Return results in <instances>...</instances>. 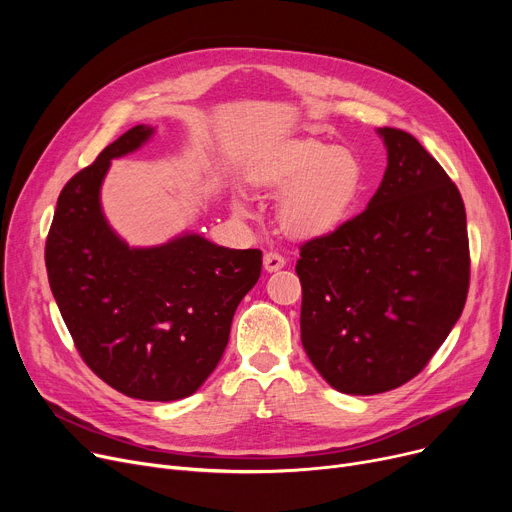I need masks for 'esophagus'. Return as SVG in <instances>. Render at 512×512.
Listing matches in <instances>:
<instances>
[{
  "label": "esophagus",
  "instance_id": "34e87169",
  "mask_svg": "<svg viewBox=\"0 0 512 512\" xmlns=\"http://www.w3.org/2000/svg\"><path fill=\"white\" fill-rule=\"evenodd\" d=\"M284 265H286V259H284L280 253H276V251L265 253V257H263V267H265L267 272H278V270H282Z\"/></svg>",
  "mask_w": 512,
  "mask_h": 512
}]
</instances>
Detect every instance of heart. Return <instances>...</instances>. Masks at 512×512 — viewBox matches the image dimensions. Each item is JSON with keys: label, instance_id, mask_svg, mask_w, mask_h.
Instances as JSON below:
<instances>
[{"label": "heart", "instance_id": "obj_1", "mask_svg": "<svg viewBox=\"0 0 512 512\" xmlns=\"http://www.w3.org/2000/svg\"><path fill=\"white\" fill-rule=\"evenodd\" d=\"M253 182L282 195L278 220L294 238H319L334 232L363 191V166L344 147L313 139L294 141L265 157ZM240 213L245 207L234 205Z\"/></svg>", "mask_w": 512, "mask_h": 512}]
</instances>
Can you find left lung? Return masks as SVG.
Here are the masks:
<instances>
[{"mask_svg":"<svg viewBox=\"0 0 512 512\" xmlns=\"http://www.w3.org/2000/svg\"><path fill=\"white\" fill-rule=\"evenodd\" d=\"M388 168L365 211L301 245V340L332 388L369 396L413 380L469 290L459 188L413 134L380 128Z\"/></svg>","mask_w":512,"mask_h":512,"instance_id":"left-lung-1","label":"left lung"}]
</instances>
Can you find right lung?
Masks as SVG:
<instances>
[{
  "label": "right lung",
  "instance_id": "right-lung-1",
  "mask_svg": "<svg viewBox=\"0 0 512 512\" xmlns=\"http://www.w3.org/2000/svg\"><path fill=\"white\" fill-rule=\"evenodd\" d=\"M153 134L139 124L74 174L45 242L47 278L76 351L107 386L139 400L191 396L220 363L238 303L261 276L259 249L199 234L130 249L105 222L99 188L114 157Z\"/></svg>",
  "mask_w": 512,
  "mask_h": 512
}]
</instances>
